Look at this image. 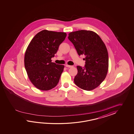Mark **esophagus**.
Here are the masks:
<instances>
[{
	"instance_id": "34e87169",
	"label": "esophagus",
	"mask_w": 134,
	"mask_h": 134,
	"mask_svg": "<svg viewBox=\"0 0 134 134\" xmlns=\"http://www.w3.org/2000/svg\"><path fill=\"white\" fill-rule=\"evenodd\" d=\"M66 67H67V68H69L72 67V66H70V65H66Z\"/></svg>"
}]
</instances>
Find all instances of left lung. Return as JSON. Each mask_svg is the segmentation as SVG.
Wrapping results in <instances>:
<instances>
[{
  "mask_svg": "<svg viewBox=\"0 0 134 134\" xmlns=\"http://www.w3.org/2000/svg\"><path fill=\"white\" fill-rule=\"evenodd\" d=\"M68 38L78 54L85 56L84 67L77 66L75 84L82 90L91 91L100 85L107 74L108 54L105 45L100 36L91 31L71 32Z\"/></svg>",
  "mask_w": 134,
  "mask_h": 134,
  "instance_id": "8db88e82",
  "label": "left lung"
}]
</instances>
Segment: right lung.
<instances>
[{"label": "right lung", "instance_id": "right-lung-1", "mask_svg": "<svg viewBox=\"0 0 134 134\" xmlns=\"http://www.w3.org/2000/svg\"><path fill=\"white\" fill-rule=\"evenodd\" d=\"M66 32L43 30L35 35L26 49L24 66L32 84L42 91H48L57 85L64 66L52 62Z\"/></svg>", "mask_w": 134, "mask_h": 134}]
</instances>
